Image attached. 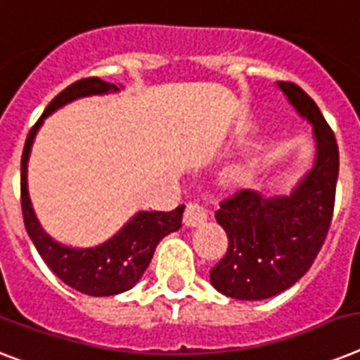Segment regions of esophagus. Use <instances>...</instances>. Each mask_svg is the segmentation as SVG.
<instances>
[{"instance_id":"1","label":"esophagus","mask_w":360,"mask_h":360,"mask_svg":"<svg viewBox=\"0 0 360 360\" xmlns=\"http://www.w3.org/2000/svg\"><path fill=\"white\" fill-rule=\"evenodd\" d=\"M207 220V214L205 210L201 209L198 203H188L185 207V214H183V224L186 227H198L201 224H205Z\"/></svg>"}]
</instances>
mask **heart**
<instances>
[{
    "label": "heart",
    "mask_w": 360,
    "mask_h": 360,
    "mask_svg": "<svg viewBox=\"0 0 360 360\" xmlns=\"http://www.w3.org/2000/svg\"><path fill=\"white\" fill-rule=\"evenodd\" d=\"M231 179L236 181V183H242V181L248 179V172L246 170H235L233 175H231Z\"/></svg>",
    "instance_id": "obj_1"
}]
</instances>
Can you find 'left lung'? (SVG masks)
I'll return each instance as SVG.
<instances>
[{
  "instance_id": "8db88e82",
  "label": "left lung",
  "mask_w": 360,
  "mask_h": 360,
  "mask_svg": "<svg viewBox=\"0 0 360 360\" xmlns=\"http://www.w3.org/2000/svg\"><path fill=\"white\" fill-rule=\"evenodd\" d=\"M279 89L312 124L316 162L290 195L266 200L255 190H236L216 210L227 253L210 270V283L224 296L244 302L277 296L305 276L326 242L335 209V133L305 90L290 81H281Z\"/></svg>"
}]
</instances>
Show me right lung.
<instances>
[{"instance_id":"right-lung-1","label":"right lung","mask_w":360,"mask_h":360,"mask_svg":"<svg viewBox=\"0 0 360 360\" xmlns=\"http://www.w3.org/2000/svg\"><path fill=\"white\" fill-rule=\"evenodd\" d=\"M109 90H118V86L101 81L99 77H84L55 96L37 124L29 131L25 146H23L22 174H20L23 224H25L29 238L37 248L38 255L49 266V270L70 288L96 297L114 296V294H122L133 288L146 268L150 266L157 244L166 235H170L181 227V218L185 210V207L179 205L170 212H160V210L139 212L110 240L98 248H89V250L66 248L44 233L27 194V160L34 134L42 125L44 118L57 110L58 107L83 96L105 94Z\"/></svg>"}]
</instances>
